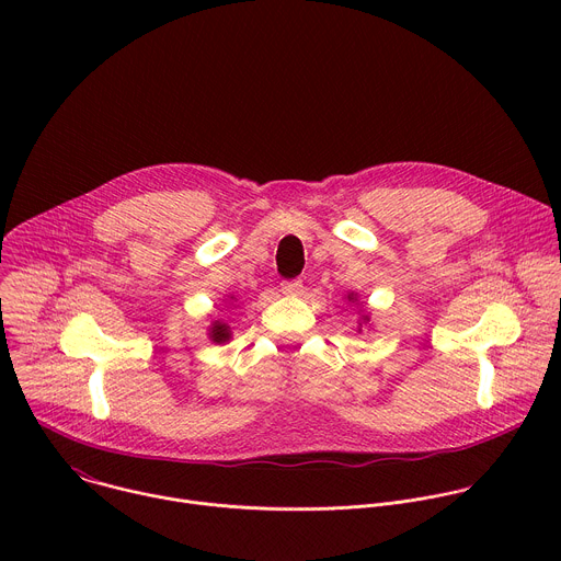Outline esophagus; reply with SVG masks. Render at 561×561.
<instances>
[{"label": "esophagus", "instance_id": "esophagus-1", "mask_svg": "<svg viewBox=\"0 0 561 561\" xmlns=\"http://www.w3.org/2000/svg\"><path fill=\"white\" fill-rule=\"evenodd\" d=\"M301 288H304L301 279H284L282 282V293H286V295H299Z\"/></svg>", "mask_w": 561, "mask_h": 561}]
</instances>
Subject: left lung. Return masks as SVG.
<instances>
[{"mask_svg":"<svg viewBox=\"0 0 561 561\" xmlns=\"http://www.w3.org/2000/svg\"><path fill=\"white\" fill-rule=\"evenodd\" d=\"M348 299H353V297H348Z\"/></svg>","mask_w":561,"mask_h":561,"instance_id":"left-lung-1","label":"left lung"}]
</instances>
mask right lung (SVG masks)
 Listing matches in <instances>:
<instances>
[{"label": "right lung", "mask_w": 561, "mask_h": 561, "mask_svg": "<svg viewBox=\"0 0 561 561\" xmlns=\"http://www.w3.org/2000/svg\"><path fill=\"white\" fill-rule=\"evenodd\" d=\"M210 337H213V342H226V340H228L226 327L219 324V322H215V327H213V331H210Z\"/></svg>", "instance_id": "1"}]
</instances>
